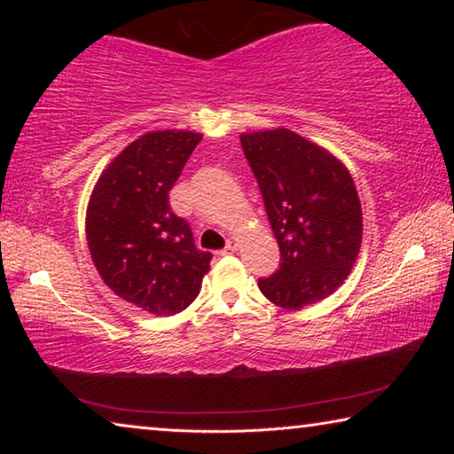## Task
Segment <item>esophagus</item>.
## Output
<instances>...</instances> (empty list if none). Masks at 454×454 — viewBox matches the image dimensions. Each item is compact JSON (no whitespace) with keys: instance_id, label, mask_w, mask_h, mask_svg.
<instances>
[{"instance_id":"obj_1","label":"esophagus","mask_w":454,"mask_h":454,"mask_svg":"<svg viewBox=\"0 0 454 454\" xmlns=\"http://www.w3.org/2000/svg\"><path fill=\"white\" fill-rule=\"evenodd\" d=\"M238 246H240V242H238V238H230L226 248L220 252V256H226V254H232V252L238 250Z\"/></svg>"}]
</instances>
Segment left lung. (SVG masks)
<instances>
[{
    "label": "left lung",
    "mask_w": 454,
    "mask_h": 454,
    "mask_svg": "<svg viewBox=\"0 0 454 454\" xmlns=\"http://www.w3.org/2000/svg\"><path fill=\"white\" fill-rule=\"evenodd\" d=\"M280 248V268L258 280L262 294L301 310L348 278L363 244V208L348 168L288 128L240 134Z\"/></svg>",
    "instance_id": "1"
}]
</instances>
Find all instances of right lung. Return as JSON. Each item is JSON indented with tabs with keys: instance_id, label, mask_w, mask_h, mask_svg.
Here are the masks:
<instances>
[{
	"instance_id": "right-lung-1",
	"label": "right lung",
	"mask_w": 454,
	"mask_h": 454,
	"mask_svg": "<svg viewBox=\"0 0 454 454\" xmlns=\"http://www.w3.org/2000/svg\"><path fill=\"white\" fill-rule=\"evenodd\" d=\"M202 134L156 129L126 145L91 190L86 238L96 270L114 294L156 317L194 302L210 252L194 246L170 194Z\"/></svg>"
}]
</instances>
